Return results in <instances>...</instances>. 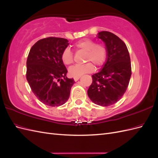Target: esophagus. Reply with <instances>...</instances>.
<instances>
[{
	"instance_id": "1",
	"label": "esophagus",
	"mask_w": 158,
	"mask_h": 158,
	"mask_svg": "<svg viewBox=\"0 0 158 158\" xmlns=\"http://www.w3.org/2000/svg\"><path fill=\"white\" fill-rule=\"evenodd\" d=\"M79 79H80V77H75V78H74V80L75 82H76V81H78Z\"/></svg>"
}]
</instances>
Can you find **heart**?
<instances>
[{
  "label": "heart",
  "mask_w": 158,
  "mask_h": 158,
  "mask_svg": "<svg viewBox=\"0 0 158 158\" xmlns=\"http://www.w3.org/2000/svg\"><path fill=\"white\" fill-rule=\"evenodd\" d=\"M75 48L79 51L85 52L84 61L85 63L82 65H75L69 70V74L72 77H80L84 74L93 72L94 66L99 68L103 65L107 56V49L103 44H95L94 40L84 39L76 43ZM61 60L66 65L73 63L74 56L69 48H66L61 54Z\"/></svg>",
  "instance_id": "b5f03b06"
}]
</instances>
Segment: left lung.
<instances>
[{
  "label": "left lung",
  "instance_id": "left-lung-1",
  "mask_svg": "<svg viewBox=\"0 0 158 158\" xmlns=\"http://www.w3.org/2000/svg\"><path fill=\"white\" fill-rule=\"evenodd\" d=\"M97 37L105 43L107 56L102 70L92 76L88 95L94 103L107 107L119 101L126 92L131 76V59L127 45L116 35L103 31Z\"/></svg>",
  "mask_w": 158,
  "mask_h": 158
}]
</instances>
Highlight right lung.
Segmentation results:
<instances>
[{
	"mask_svg": "<svg viewBox=\"0 0 158 158\" xmlns=\"http://www.w3.org/2000/svg\"><path fill=\"white\" fill-rule=\"evenodd\" d=\"M69 45L64 38H44L32 46L27 56V82L37 99L48 106L67 102L75 82L66 76L68 71L61 60L62 52Z\"/></svg>",
	"mask_w": 158,
	"mask_h": 158,
	"instance_id": "add662e5",
	"label": "right lung"
}]
</instances>
